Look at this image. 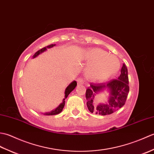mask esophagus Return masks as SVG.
I'll return each instance as SVG.
<instances>
[{"label":"esophagus","instance_id":"34e87169","mask_svg":"<svg viewBox=\"0 0 154 154\" xmlns=\"http://www.w3.org/2000/svg\"><path fill=\"white\" fill-rule=\"evenodd\" d=\"M77 84L78 85H83L84 83V80L83 79V78H78V79H77Z\"/></svg>","mask_w":154,"mask_h":154}]
</instances>
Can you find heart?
<instances>
[{"mask_svg":"<svg viewBox=\"0 0 154 154\" xmlns=\"http://www.w3.org/2000/svg\"><path fill=\"white\" fill-rule=\"evenodd\" d=\"M85 56L90 62L87 69V76L93 80L109 79L120 69V63L118 57L100 49H89Z\"/></svg>","mask_w":154,"mask_h":154,"instance_id":"obj_1","label":"heart"}]
</instances>
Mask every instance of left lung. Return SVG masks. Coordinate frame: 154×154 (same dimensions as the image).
Here are the masks:
<instances>
[{
    "label": "left lung",
    "mask_w": 154,
    "mask_h": 154,
    "mask_svg": "<svg viewBox=\"0 0 154 154\" xmlns=\"http://www.w3.org/2000/svg\"><path fill=\"white\" fill-rule=\"evenodd\" d=\"M121 74L117 79H113L107 83H93L86 91L87 106L91 113L100 115L110 114L122 107L129 93L128 69L125 64L121 69ZM107 91L109 93L107 102L95 105L94 103L95 97L100 93Z\"/></svg>",
    "instance_id": "obj_1"
}]
</instances>
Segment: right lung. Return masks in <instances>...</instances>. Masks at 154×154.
<instances>
[{
    "label": "right lung",
    "instance_id": "add662e5",
    "mask_svg": "<svg viewBox=\"0 0 154 154\" xmlns=\"http://www.w3.org/2000/svg\"><path fill=\"white\" fill-rule=\"evenodd\" d=\"M54 46H55V44H51V45H48V46L45 47V48H43L42 49H41V50H38L36 53H35V54L33 55V57L32 58H35L38 57L39 55L41 54L42 53H43V52L47 50V49H49V48H53ZM77 86V82L75 81H72V82L67 87L66 89H65V98L63 99V102H62L60 105H59L56 109H55L54 110H52L51 111H50V112H45V113H44V115H48V116H50V115H55V114H60L62 110H63V109L64 108V106H65V99H67V97H68L69 94H70L71 92H72L74 89Z\"/></svg>",
    "mask_w": 154,
    "mask_h": 154
}]
</instances>
